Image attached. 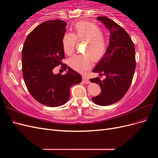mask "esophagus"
Wrapping results in <instances>:
<instances>
[{"label":"esophagus","mask_w":158,"mask_h":158,"mask_svg":"<svg viewBox=\"0 0 158 158\" xmlns=\"http://www.w3.org/2000/svg\"><path fill=\"white\" fill-rule=\"evenodd\" d=\"M82 82L85 84H89L90 83L89 79L87 77H85V76H82Z\"/></svg>","instance_id":"esophagus-1"}]
</instances>
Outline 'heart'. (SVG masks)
I'll use <instances>...</instances> for the list:
<instances>
[{
	"label": "heart",
	"instance_id": "obj_1",
	"mask_svg": "<svg viewBox=\"0 0 158 158\" xmlns=\"http://www.w3.org/2000/svg\"><path fill=\"white\" fill-rule=\"evenodd\" d=\"M76 40L86 41L85 55H76L69 59L71 69L83 73L89 69L94 62L101 60L107 53L108 44L103 37V32L98 25L88 21L76 22L74 26V33H66L62 39V45L64 53L71 55L74 52Z\"/></svg>",
	"mask_w": 158,
	"mask_h": 158
}]
</instances>
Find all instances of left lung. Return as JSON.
Instances as JSON below:
<instances>
[{
  "label": "left lung",
  "instance_id": "1",
  "mask_svg": "<svg viewBox=\"0 0 158 158\" xmlns=\"http://www.w3.org/2000/svg\"><path fill=\"white\" fill-rule=\"evenodd\" d=\"M98 20L104 23L111 36L107 53L93 72L106 78L97 77L89 81L101 88V93L92 98V101L106 106L122 99L130 87L136 69L135 48L130 35L116 22L106 16H98Z\"/></svg>",
  "mask_w": 158,
  "mask_h": 158
}]
</instances>
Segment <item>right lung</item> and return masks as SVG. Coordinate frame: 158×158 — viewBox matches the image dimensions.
<instances>
[{"label":"right lung","mask_w":158,"mask_h":158,"mask_svg":"<svg viewBox=\"0 0 158 158\" xmlns=\"http://www.w3.org/2000/svg\"><path fill=\"white\" fill-rule=\"evenodd\" d=\"M66 23L52 20L41 23L27 35L22 49V74L26 87L36 101L59 107L69 100L70 89L82 82V76L70 68L67 73L54 74L52 70L65 59L62 39Z\"/></svg>","instance_id":"obj_1"}]
</instances>
